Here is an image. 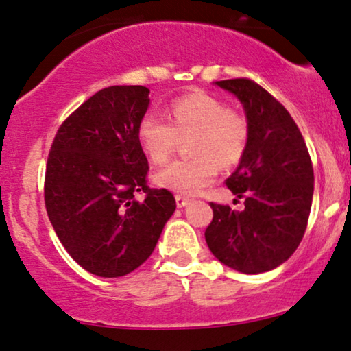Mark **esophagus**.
Instances as JSON below:
<instances>
[{"instance_id":"obj_1","label":"esophagus","mask_w":351,"mask_h":351,"mask_svg":"<svg viewBox=\"0 0 351 351\" xmlns=\"http://www.w3.org/2000/svg\"><path fill=\"white\" fill-rule=\"evenodd\" d=\"M175 199H176V206H178V208H184V206L189 204V201H191V199H189V197L181 196V194H176Z\"/></svg>"}]
</instances>
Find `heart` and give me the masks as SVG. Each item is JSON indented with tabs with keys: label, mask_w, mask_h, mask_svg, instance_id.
<instances>
[{
	"label": "heart",
	"mask_w": 351,
	"mask_h": 351,
	"mask_svg": "<svg viewBox=\"0 0 351 351\" xmlns=\"http://www.w3.org/2000/svg\"><path fill=\"white\" fill-rule=\"evenodd\" d=\"M170 122L147 112L137 125V141L154 165L167 163L180 138L193 137L189 154L155 175L158 186L180 194H196L209 186L217 168L235 167L247 152L250 128L247 117L208 93H189L168 106Z\"/></svg>",
	"instance_id": "1"
}]
</instances>
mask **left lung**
I'll return each instance as SVG.
<instances>
[{"mask_svg": "<svg viewBox=\"0 0 351 351\" xmlns=\"http://www.w3.org/2000/svg\"><path fill=\"white\" fill-rule=\"evenodd\" d=\"M243 104L250 137L237 170L226 180L243 210L210 202L204 232L213 255L240 273L280 267L299 247L309 221L314 168L291 114L250 78L216 82Z\"/></svg>", "mask_w": 351, "mask_h": 351, "instance_id": "obj_1", "label": "left lung"}]
</instances>
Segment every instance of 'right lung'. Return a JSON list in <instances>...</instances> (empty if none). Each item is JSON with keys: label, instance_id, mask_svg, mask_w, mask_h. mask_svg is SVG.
Returning <instances> with one entry per match:
<instances>
[{"label": "right lung", "instance_id": "add662e5", "mask_svg": "<svg viewBox=\"0 0 351 351\" xmlns=\"http://www.w3.org/2000/svg\"><path fill=\"white\" fill-rule=\"evenodd\" d=\"M149 88L109 86L62 122L45 167L44 199L55 234L80 267L117 278L154 252L175 196L147 184L137 125Z\"/></svg>", "mask_w": 351, "mask_h": 351}]
</instances>
